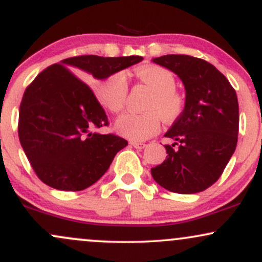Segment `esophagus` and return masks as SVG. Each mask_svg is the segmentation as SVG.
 Here are the masks:
<instances>
[{
    "instance_id": "esophagus-1",
    "label": "esophagus",
    "mask_w": 262,
    "mask_h": 262,
    "mask_svg": "<svg viewBox=\"0 0 262 262\" xmlns=\"http://www.w3.org/2000/svg\"><path fill=\"white\" fill-rule=\"evenodd\" d=\"M130 145L132 146H133V148H135V149H144V148H145V144H144V143H138V141H132V143H130Z\"/></svg>"
}]
</instances>
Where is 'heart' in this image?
I'll use <instances>...</instances> for the list:
<instances>
[{
  "label": "heart",
  "instance_id": "heart-1",
  "mask_svg": "<svg viewBox=\"0 0 262 262\" xmlns=\"http://www.w3.org/2000/svg\"><path fill=\"white\" fill-rule=\"evenodd\" d=\"M135 75L152 90L146 103V112L125 113L116 122L119 134L133 141H143L155 135L160 129L161 118L173 122L185 107V98L175 90L176 81L167 69L149 65L137 69ZM128 95L127 75L117 71L107 77L98 89V100L108 111L119 113L124 108Z\"/></svg>",
  "mask_w": 262,
  "mask_h": 262
}]
</instances>
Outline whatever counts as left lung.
Returning a JSON list of instances; mask_svg holds the SVG:
<instances>
[{
	"label": "left lung",
	"instance_id": "obj_1",
	"mask_svg": "<svg viewBox=\"0 0 262 262\" xmlns=\"http://www.w3.org/2000/svg\"><path fill=\"white\" fill-rule=\"evenodd\" d=\"M152 62L169 69L182 81L185 108L165 137L166 160L151 176L171 192H202L221 177L234 154L239 132L235 90L215 66L189 55H162Z\"/></svg>",
	"mask_w": 262,
	"mask_h": 262
}]
</instances>
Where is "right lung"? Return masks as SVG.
I'll use <instances>...</instances> for the list:
<instances>
[{
  "mask_svg": "<svg viewBox=\"0 0 262 262\" xmlns=\"http://www.w3.org/2000/svg\"><path fill=\"white\" fill-rule=\"evenodd\" d=\"M141 56L82 55L45 69L27 87L19 107L18 135L33 170L45 185L82 191L97 182L128 141L101 134L108 125L92 90L77 79L106 80L138 64Z\"/></svg>",
  "mask_w": 262,
  "mask_h": 262,
  "instance_id": "obj_1",
  "label": "right lung"
}]
</instances>
